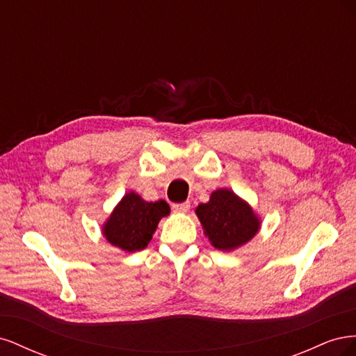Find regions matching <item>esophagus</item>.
<instances>
[{
    "label": "esophagus",
    "mask_w": 356,
    "mask_h": 356,
    "mask_svg": "<svg viewBox=\"0 0 356 356\" xmlns=\"http://www.w3.org/2000/svg\"><path fill=\"white\" fill-rule=\"evenodd\" d=\"M172 209H174V212H178V213H186V212H188V209H190V202L172 204Z\"/></svg>",
    "instance_id": "1"
}]
</instances>
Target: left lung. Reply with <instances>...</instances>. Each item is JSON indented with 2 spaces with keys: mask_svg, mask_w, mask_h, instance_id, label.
<instances>
[{
  "mask_svg": "<svg viewBox=\"0 0 356 356\" xmlns=\"http://www.w3.org/2000/svg\"><path fill=\"white\" fill-rule=\"evenodd\" d=\"M196 215L215 250L230 252L250 242L261 227V220L246 200L229 188L211 193Z\"/></svg>",
  "mask_w": 356,
  "mask_h": 356,
  "instance_id": "obj_1",
  "label": "left lung"
}]
</instances>
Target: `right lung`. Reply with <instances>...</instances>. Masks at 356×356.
Masks as SVG:
<instances>
[{"mask_svg": "<svg viewBox=\"0 0 356 356\" xmlns=\"http://www.w3.org/2000/svg\"><path fill=\"white\" fill-rule=\"evenodd\" d=\"M169 213L165 200L147 202L138 193L129 191L102 224V234L124 252L141 251L152 241L159 221Z\"/></svg>", "mask_w": 356, "mask_h": 356, "instance_id": "1", "label": "right lung"}]
</instances>
